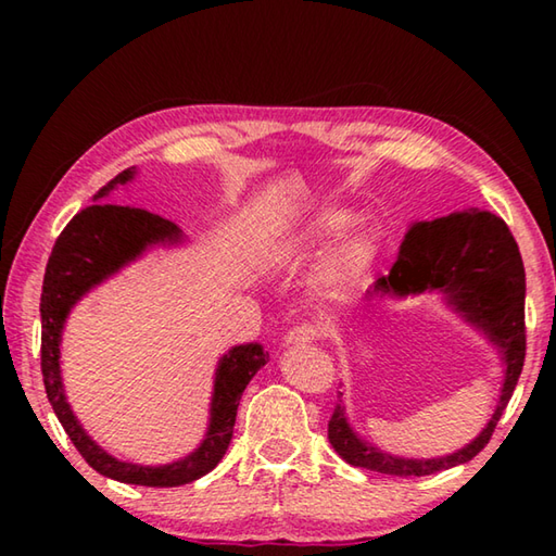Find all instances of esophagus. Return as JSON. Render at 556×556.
Returning <instances> with one entry per match:
<instances>
[{
    "mask_svg": "<svg viewBox=\"0 0 556 556\" xmlns=\"http://www.w3.org/2000/svg\"><path fill=\"white\" fill-rule=\"evenodd\" d=\"M318 341V328L314 324H301L294 326L291 331L285 336V343L287 345H306V343H314Z\"/></svg>",
    "mask_w": 556,
    "mask_h": 556,
    "instance_id": "1",
    "label": "esophagus"
}]
</instances>
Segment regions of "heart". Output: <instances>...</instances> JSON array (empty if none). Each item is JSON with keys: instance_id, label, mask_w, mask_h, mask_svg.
Instances as JSON below:
<instances>
[{"instance_id": "1", "label": "heart", "mask_w": 556, "mask_h": 556, "mask_svg": "<svg viewBox=\"0 0 556 556\" xmlns=\"http://www.w3.org/2000/svg\"><path fill=\"white\" fill-rule=\"evenodd\" d=\"M355 223V215L343 208H326L318 211L304 228L291 232L289 238L281 242V252L287 257L304 260L324 252L328 244L351 228ZM375 255V240L370 232H353L348 235L331 250V255L326 260V279L331 285L341 287L345 281H351L357 271H361Z\"/></svg>"}]
</instances>
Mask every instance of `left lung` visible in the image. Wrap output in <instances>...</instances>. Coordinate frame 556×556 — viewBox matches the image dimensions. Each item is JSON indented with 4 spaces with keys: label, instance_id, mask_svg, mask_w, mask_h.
I'll return each mask as SVG.
<instances>
[{
    "label": "left lung",
    "instance_id": "obj_1",
    "mask_svg": "<svg viewBox=\"0 0 556 556\" xmlns=\"http://www.w3.org/2000/svg\"><path fill=\"white\" fill-rule=\"evenodd\" d=\"M425 291L444 294L446 306L478 328L501 353L505 378L493 417L481 434L454 454L404 458L357 437L343 400H338L328 421V441L351 466L388 476H431L466 464L491 441L497 419L513 397L525 363V267L503 218L470 208L431 223H414L404 235L390 275L375 281L368 294L407 299Z\"/></svg>",
    "mask_w": 556,
    "mask_h": 556
}]
</instances>
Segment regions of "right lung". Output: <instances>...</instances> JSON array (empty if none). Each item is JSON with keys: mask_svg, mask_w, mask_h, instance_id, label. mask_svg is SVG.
I'll use <instances>...</instances> for the list:
<instances>
[{"mask_svg": "<svg viewBox=\"0 0 556 556\" xmlns=\"http://www.w3.org/2000/svg\"><path fill=\"white\" fill-rule=\"evenodd\" d=\"M137 168H125L108 186L92 195V203L65 225L46 265L43 291H41V372L55 417L71 437L80 456L98 470V473L119 483L149 485V488H176L199 481L201 476L220 464L230 446L235 417L244 388L255 378V372L267 365L269 353L260 343H244L230 348L218 361L213 380L211 417L199 448L191 454L164 466H139L119 460L98 441L75 417L68 397H65L61 378V336L71 308L96 289L102 281L115 277L122 267L131 265L152 248H176L186 238L176 223L131 205L108 203L110 193L117 186L129 184Z\"/></svg>", "mask_w": 556, "mask_h": 556, "instance_id": "obj_1", "label": "right lung"}]
</instances>
